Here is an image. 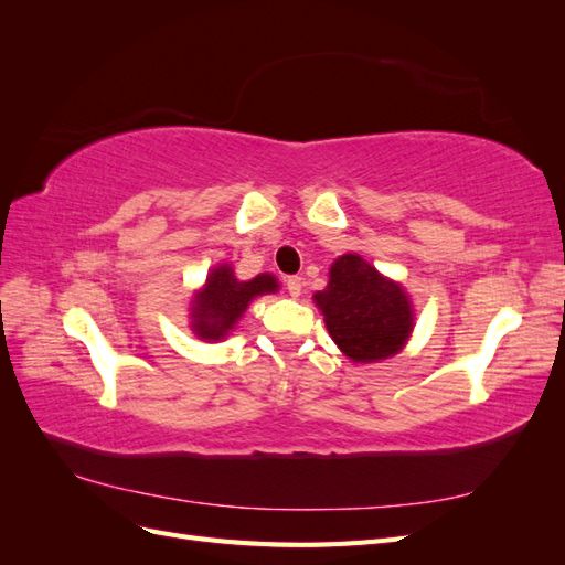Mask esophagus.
<instances>
[{
	"label": "esophagus",
	"instance_id": "1",
	"mask_svg": "<svg viewBox=\"0 0 565 565\" xmlns=\"http://www.w3.org/2000/svg\"><path fill=\"white\" fill-rule=\"evenodd\" d=\"M285 285H287V292H289V297H299L301 295V278L299 276H289L287 280H285Z\"/></svg>",
	"mask_w": 565,
	"mask_h": 565
}]
</instances>
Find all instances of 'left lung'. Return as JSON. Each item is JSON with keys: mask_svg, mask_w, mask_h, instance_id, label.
<instances>
[{"mask_svg": "<svg viewBox=\"0 0 565 565\" xmlns=\"http://www.w3.org/2000/svg\"><path fill=\"white\" fill-rule=\"evenodd\" d=\"M313 299L334 344L355 363L393 355L413 332V311L403 287L382 278L358 254L339 256L328 287Z\"/></svg>", "mask_w": 565, "mask_h": 565, "instance_id": "8db88e82", "label": "left lung"}]
</instances>
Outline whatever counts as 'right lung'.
I'll return each mask as SVG.
<instances>
[{
    "label": "right lung",
    "mask_w": 565,
    "mask_h": 565,
    "mask_svg": "<svg viewBox=\"0 0 565 565\" xmlns=\"http://www.w3.org/2000/svg\"><path fill=\"white\" fill-rule=\"evenodd\" d=\"M278 282L268 273H262L254 280L241 282L231 266H218L207 276V285L198 295L193 303V330L202 339H221L226 337L233 324L241 320L254 297L276 292Z\"/></svg>",
    "instance_id": "right-lung-1"
}]
</instances>
